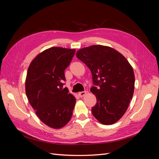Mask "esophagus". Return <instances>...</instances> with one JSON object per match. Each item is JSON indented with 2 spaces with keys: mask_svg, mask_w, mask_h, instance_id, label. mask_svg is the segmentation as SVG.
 <instances>
[{
  "mask_svg": "<svg viewBox=\"0 0 159 159\" xmlns=\"http://www.w3.org/2000/svg\"><path fill=\"white\" fill-rule=\"evenodd\" d=\"M86 93H87V92H86V91H81V92H80L79 93H78V95H79V96H80V97H84V96L86 94Z\"/></svg>",
  "mask_w": 159,
  "mask_h": 159,
  "instance_id": "esophagus-1",
  "label": "esophagus"
}]
</instances>
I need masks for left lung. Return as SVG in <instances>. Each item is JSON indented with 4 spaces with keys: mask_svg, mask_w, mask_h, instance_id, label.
<instances>
[{
    "mask_svg": "<svg viewBox=\"0 0 159 159\" xmlns=\"http://www.w3.org/2000/svg\"><path fill=\"white\" fill-rule=\"evenodd\" d=\"M76 56L92 74L94 85L90 91L98 102L91 109L93 116L103 125L116 123L125 113L133 95L132 66L119 52L102 45L80 49Z\"/></svg>",
    "mask_w": 159,
    "mask_h": 159,
    "instance_id": "left-lung-1",
    "label": "left lung"
}]
</instances>
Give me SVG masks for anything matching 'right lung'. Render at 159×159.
<instances>
[{"instance_id":"right-lung-1","label":"right lung","mask_w":159,"mask_h":159,"mask_svg":"<svg viewBox=\"0 0 159 159\" xmlns=\"http://www.w3.org/2000/svg\"><path fill=\"white\" fill-rule=\"evenodd\" d=\"M75 50L52 47L38 54L28 69L25 89L29 103L37 116L54 129L65 126L71 119L75 98L64 88V70Z\"/></svg>"}]
</instances>
